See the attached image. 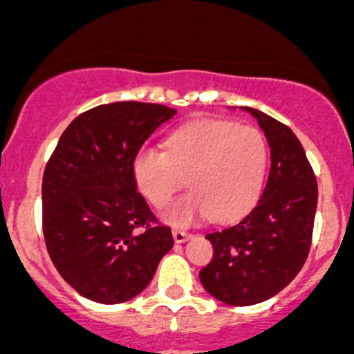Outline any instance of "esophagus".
<instances>
[{"instance_id": "esophagus-1", "label": "esophagus", "mask_w": 354, "mask_h": 354, "mask_svg": "<svg viewBox=\"0 0 354 354\" xmlns=\"http://www.w3.org/2000/svg\"><path fill=\"white\" fill-rule=\"evenodd\" d=\"M190 236H192V234L187 231H183V229H174L173 231V238L176 243H185L187 240H190Z\"/></svg>"}]
</instances>
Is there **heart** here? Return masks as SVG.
<instances>
[{"mask_svg": "<svg viewBox=\"0 0 354 354\" xmlns=\"http://www.w3.org/2000/svg\"><path fill=\"white\" fill-rule=\"evenodd\" d=\"M268 169V145L256 127L205 120L167 139V151L142 146L132 162L139 192L164 208L183 189L192 190L164 213L165 222L187 225L209 215L240 218L259 199Z\"/></svg>", "mask_w": 354, "mask_h": 354, "instance_id": "b5f03b06", "label": "heart"}]
</instances>
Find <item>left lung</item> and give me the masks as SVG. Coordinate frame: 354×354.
Instances as JSON below:
<instances>
[{
	"label": "left lung",
	"mask_w": 354,
	"mask_h": 354,
	"mask_svg": "<svg viewBox=\"0 0 354 354\" xmlns=\"http://www.w3.org/2000/svg\"><path fill=\"white\" fill-rule=\"evenodd\" d=\"M268 139V181L252 212L234 225L206 234L213 259L201 284L213 298L234 307L268 300L298 275L307 261L317 208V181L291 129L252 107Z\"/></svg>",
	"instance_id": "1"
}]
</instances>
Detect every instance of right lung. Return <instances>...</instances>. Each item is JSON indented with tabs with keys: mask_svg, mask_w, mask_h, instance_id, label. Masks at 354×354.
<instances>
[{
	"mask_svg": "<svg viewBox=\"0 0 354 354\" xmlns=\"http://www.w3.org/2000/svg\"><path fill=\"white\" fill-rule=\"evenodd\" d=\"M176 114L146 102H114L79 114L50 155L42 181L47 252L59 275L97 304L145 291L173 248L138 192L132 162L146 139Z\"/></svg>",
	"mask_w": 354,
	"mask_h": 354,
	"instance_id": "obj_1",
	"label": "right lung"
}]
</instances>
